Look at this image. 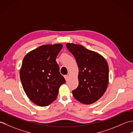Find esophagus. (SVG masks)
I'll return each instance as SVG.
<instances>
[{
    "label": "esophagus",
    "mask_w": 133,
    "mask_h": 133,
    "mask_svg": "<svg viewBox=\"0 0 133 133\" xmlns=\"http://www.w3.org/2000/svg\"><path fill=\"white\" fill-rule=\"evenodd\" d=\"M64 78H65L66 81H67V80H68V79H69V75H66L64 76Z\"/></svg>",
    "instance_id": "esophagus-1"
}]
</instances>
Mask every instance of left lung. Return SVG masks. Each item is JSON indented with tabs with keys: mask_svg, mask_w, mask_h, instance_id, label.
<instances>
[{
	"mask_svg": "<svg viewBox=\"0 0 133 133\" xmlns=\"http://www.w3.org/2000/svg\"><path fill=\"white\" fill-rule=\"evenodd\" d=\"M66 47L75 58L79 68V85L72 92L74 97L84 104H93L103 96L108 85L107 62L98 52L81 45L67 43Z\"/></svg>",
	"mask_w": 133,
	"mask_h": 133,
	"instance_id": "obj_1",
	"label": "left lung"
}]
</instances>
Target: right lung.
I'll return each instance as SVG.
<instances>
[{
  "mask_svg": "<svg viewBox=\"0 0 133 133\" xmlns=\"http://www.w3.org/2000/svg\"><path fill=\"white\" fill-rule=\"evenodd\" d=\"M62 47L61 44L44 45L24 58L20 70L21 84L27 96L37 105L46 107L52 103L60 86L66 83L55 61Z\"/></svg>",
  "mask_w": 133,
  "mask_h": 133,
  "instance_id": "right-lung-1",
  "label": "right lung"
}]
</instances>
